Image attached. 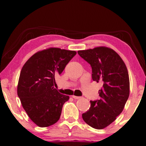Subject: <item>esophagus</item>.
Instances as JSON below:
<instances>
[{"label":"esophagus","mask_w":146,"mask_h":146,"mask_svg":"<svg viewBox=\"0 0 146 146\" xmlns=\"http://www.w3.org/2000/svg\"><path fill=\"white\" fill-rule=\"evenodd\" d=\"M72 98H73L74 99H76V100H78V99L80 98V96H74V95L72 96Z\"/></svg>","instance_id":"obj_1"}]
</instances>
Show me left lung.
Listing matches in <instances>:
<instances>
[{"instance_id": "8db88e82", "label": "left lung", "mask_w": 146, "mask_h": 146, "mask_svg": "<svg viewBox=\"0 0 146 146\" xmlns=\"http://www.w3.org/2000/svg\"><path fill=\"white\" fill-rule=\"evenodd\" d=\"M78 54L90 64L93 80L103 84L99 90L100 98L90 101V108L82 113V118L90 126L103 129L120 114L128 99V71L121 57L109 48L96 47Z\"/></svg>"}]
</instances>
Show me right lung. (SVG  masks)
<instances>
[{
	"mask_svg": "<svg viewBox=\"0 0 146 146\" xmlns=\"http://www.w3.org/2000/svg\"><path fill=\"white\" fill-rule=\"evenodd\" d=\"M76 54V51L50 48L35 54L23 66L18 96L29 117L38 126H50L60 119L69 96L54 88L55 76L62 72Z\"/></svg>",
	"mask_w": 146,
	"mask_h": 146,
	"instance_id": "right-lung-1",
	"label": "right lung"
}]
</instances>
